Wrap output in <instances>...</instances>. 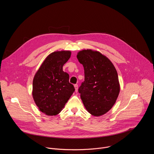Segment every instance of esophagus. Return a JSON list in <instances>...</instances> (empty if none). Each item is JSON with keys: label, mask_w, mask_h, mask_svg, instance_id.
Segmentation results:
<instances>
[{"label": "esophagus", "mask_w": 154, "mask_h": 154, "mask_svg": "<svg viewBox=\"0 0 154 154\" xmlns=\"http://www.w3.org/2000/svg\"><path fill=\"white\" fill-rule=\"evenodd\" d=\"M74 88H75V91L77 93L78 91V85L77 84L74 85Z\"/></svg>", "instance_id": "esophagus-1"}]
</instances>
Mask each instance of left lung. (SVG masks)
<instances>
[{"label":"left lung","mask_w":154,"mask_h":154,"mask_svg":"<svg viewBox=\"0 0 154 154\" xmlns=\"http://www.w3.org/2000/svg\"><path fill=\"white\" fill-rule=\"evenodd\" d=\"M77 57L85 71V81L79 89L83 103L93 116L103 115L115 105L120 92L116 69L110 60L97 51L84 49Z\"/></svg>","instance_id":"left-lung-1"}]
</instances>
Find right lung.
Here are the masks:
<instances>
[{
    "label": "right lung",
    "mask_w": 154,
    "mask_h": 154,
    "mask_svg": "<svg viewBox=\"0 0 154 154\" xmlns=\"http://www.w3.org/2000/svg\"><path fill=\"white\" fill-rule=\"evenodd\" d=\"M69 51H55L42 62L33 80L32 96L39 111L48 116L59 114L75 89L69 75L63 71L71 57Z\"/></svg>",
    "instance_id": "right-lung-1"
}]
</instances>
